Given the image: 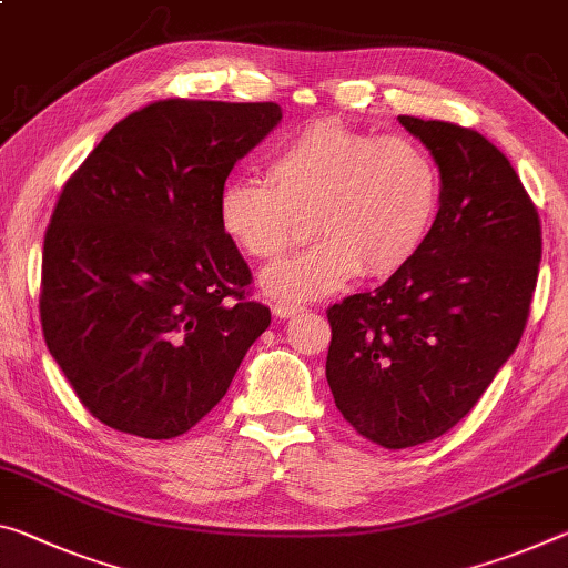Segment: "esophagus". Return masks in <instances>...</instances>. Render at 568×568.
Here are the masks:
<instances>
[{"label": "esophagus", "instance_id": "esophagus-1", "mask_svg": "<svg viewBox=\"0 0 568 568\" xmlns=\"http://www.w3.org/2000/svg\"><path fill=\"white\" fill-rule=\"evenodd\" d=\"M301 311H303L301 305H293V303H275V305H273V313H275L277 318H283V321L298 316Z\"/></svg>", "mask_w": 568, "mask_h": 568}]
</instances>
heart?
<instances>
[{"label": "heart", "instance_id": "1", "mask_svg": "<svg viewBox=\"0 0 568 568\" xmlns=\"http://www.w3.org/2000/svg\"><path fill=\"white\" fill-rule=\"evenodd\" d=\"M443 176L417 139L376 136L338 119L301 129L275 151L270 179H227L220 230L255 260L277 257L308 235L321 240L260 275L263 293L316 301L354 281L407 267L435 230Z\"/></svg>", "mask_w": 568, "mask_h": 568}]
</instances>
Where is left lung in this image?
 Wrapping results in <instances>:
<instances>
[{
	"label": "left lung",
	"instance_id": "left-lung-1",
	"mask_svg": "<svg viewBox=\"0 0 568 568\" xmlns=\"http://www.w3.org/2000/svg\"><path fill=\"white\" fill-rule=\"evenodd\" d=\"M443 176L435 230L372 293L326 311V379L358 435L386 449L453 429L524 336L541 220L500 149L473 129L399 115Z\"/></svg>",
	"mask_w": 568,
	"mask_h": 568
}]
</instances>
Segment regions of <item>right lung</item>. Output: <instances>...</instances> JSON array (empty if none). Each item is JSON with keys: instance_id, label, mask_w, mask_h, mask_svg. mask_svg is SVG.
<instances>
[{"instance_id": "1", "label": "right lung", "mask_w": 568, "mask_h": 568, "mask_svg": "<svg viewBox=\"0 0 568 568\" xmlns=\"http://www.w3.org/2000/svg\"><path fill=\"white\" fill-rule=\"evenodd\" d=\"M277 103L166 98L125 115L62 186L44 232V344L83 407L146 439L184 435L270 326L217 222Z\"/></svg>"}]
</instances>
